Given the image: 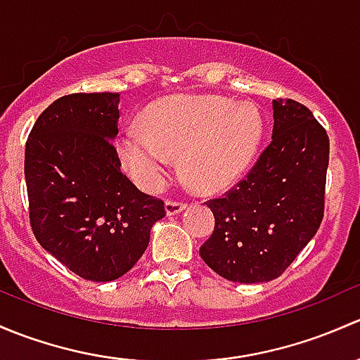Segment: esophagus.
Listing matches in <instances>:
<instances>
[{
    "instance_id": "esophagus-1",
    "label": "esophagus",
    "mask_w": 360,
    "mask_h": 360,
    "mask_svg": "<svg viewBox=\"0 0 360 360\" xmlns=\"http://www.w3.org/2000/svg\"><path fill=\"white\" fill-rule=\"evenodd\" d=\"M166 214L168 217H173V214H179L181 211L187 207V202H181V201H168L166 202Z\"/></svg>"
}]
</instances>
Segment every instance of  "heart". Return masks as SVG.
<instances>
[{
	"label": "heart",
	"mask_w": 360,
	"mask_h": 360,
	"mask_svg": "<svg viewBox=\"0 0 360 360\" xmlns=\"http://www.w3.org/2000/svg\"><path fill=\"white\" fill-rule=\"evenodd\" d=\"M263 133L253 103L218 95H173L153 103L143 126L121 133L117 155L140 188L155 192L179 154L181 175L199 191L232 184L257 154Z\"/></svg>",
	"instance_id": "1"
}]
</instances>
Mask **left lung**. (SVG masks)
<instances>
[{
	"label": "left lung",
	"mask_w": 360,
	"mask_h": 360,
	"mask_svg": "<svg viewBox=\"0 0 360 360\" xmlns=\"http://www.w3.org/2000/svg\"><path fill=\"white\" fill-rule=\"evenodd\" d=\"M272 142L248 176L207 202L214 231L199 250L224 279H277L316 236L324 217L329 139L314 114L291 98L272 100Z\"/></svg>",
	"instance_id": "left-lung-1"
}]
</instances>
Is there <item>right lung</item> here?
Instances as JSON below:
<instances>
[{"label":"right lung","mask_w":360,"mask_h":360,"mask_svg":"<svg viewBox=\"0 0 360 360\" xmlns=\"http://www.w3.org/2000/svg\"><path fill=\"white\" fill-rule=\"evenodd\" d=\"M117 105L120 94L65 95L43 110L25 143L32 232L70 272L95 283L131 270L166 214L161 199L121 173Z\"/></svg>","instance_id":"obj_1"}]
</instances>
